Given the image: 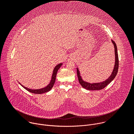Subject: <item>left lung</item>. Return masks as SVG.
<instances>
[{"instance_id": "1", "label": "left lung", "mask_w": 134, "mask_h": 134, "mask_svg": "<svg viewBox=\"0 0 134 134\" xmlns=\"http://www.w3.org/2000/svg\"><path fill=\"white\" fill-rule=\"evenodd\" d=\"M112 41V43H113L114 48V52H115V63H114V68L113 69L111 75L110 76V77H108L105 81H103V82L100 83H90L84 81L82 79L80 74V72L79 69L77 68V74L78 76V79L79 83L82 85V86L88 90H100L104 87H105L111 82H112L113 79L115 78L116 76L119 67V59H118V54L117 52V47L116 46V43L114 42L113 40Z\"/></svg>"}]
</instances>
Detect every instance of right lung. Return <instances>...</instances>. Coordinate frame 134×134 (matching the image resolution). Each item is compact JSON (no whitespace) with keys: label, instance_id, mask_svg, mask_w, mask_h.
<instances>
[{"label":"right lung","instance_id":"right-lung-1","mask_svg":"<svg viewBox=\"0 0 134 134\" xmlns=\"http://www.w3.org/2000/svg\"><path fill=\"white\" fill-rule=\"evenodd\" d=\"M63 64H59L58 65H57L54 68L53 70V73L52 75V77H51V81L50 82V83L45 87L42 88H40V89H37V90H32V89H30L29 88H27L25 86H24L23 85H21L25 89H26L27 91H28L29 92L34 93V94H42V93H44L46 92H49V91H50L51 90V88H52V87L53 86V85L55 83V77H56V75H57V72L58 71V69L60 68V67L62 66Z\"/></svg>","mask_w":134,"mask_h":134}]
</instances>
